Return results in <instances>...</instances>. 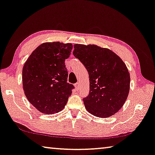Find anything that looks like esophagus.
I'll return each mask as SVG.
<instances>
[{"label":"esophagus","instance_id":"esophagus-1","mask_svg":"<svg viewBox=\"0 0 155 155\" xmlns=\"http://www.w3.org/2000/svg\"><path fill=\"white\" fill-rule=\"evenodd\" d=\"M75 89L77 90V91H78V90H79V89H80V84H79V82H77V83H76V84H75Z\"/></svg>","mask_w":155,"mask_h":155}]
</instances>
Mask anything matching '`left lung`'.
Instances as JSON below:
<instances>
[{
	"mask_svg": "<svg viewBox=\"0 0 155 155\" xmlns=\"http://www.w3.org/2000/svg\"><path fill=\"white\" fill-rule=\"evenodd\" d=\"M73 54L89 73V94L83 98L86 109L100 118L118 112L130 91V75L123 61L96 45L75 44Z\"/></svg>",
	"mask_w": 155,
	"mask_h": 155,
	"instance_id": "left-lung-1",
	"label": "left lung"
}]
</instances>
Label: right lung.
Listing matches in <instances>:
<instances>
[{
  "label": "right lung",
  "instance_id": "1",
  "mask_svg": "<svg viewBox=\"0 0 155 155\" xmlns=\"http://www.w3.org/2000/svg\"><path fill=\"white\" fill-rule=\"evenodd\" d=\"M72 44L44 43L38 46L23 66V87L26 97L40 112L53 114L62 110L74 86L67 82L65 59Z\"/></svg>",
  "mask_w": 155,
  "mask_h": 155
}]
</instances>
